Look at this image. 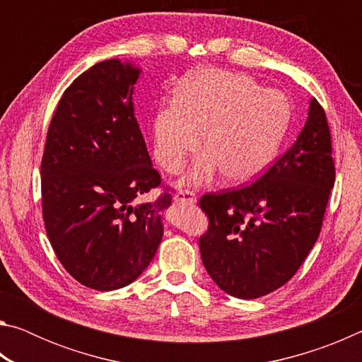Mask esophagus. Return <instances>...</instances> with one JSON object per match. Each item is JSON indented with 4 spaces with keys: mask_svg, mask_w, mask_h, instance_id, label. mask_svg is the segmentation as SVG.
<instances>
[{
    "mask_svg": "<svg viewBox=\"0 0 362 362\" xmlns=\"http://www.w3.org/2000/svg\"><path fill=\"white\" fill-rule=\"evenodd\" d=\"M174 199L179 204H194L196 203V196L193 192H189V189H180L179 193H175Z\"/></svg>",
    "mask_w": 362,
    "mask_h": 362,
    "instance_id": "34e87169",
    "label": "esophagus"
}]
</instances>
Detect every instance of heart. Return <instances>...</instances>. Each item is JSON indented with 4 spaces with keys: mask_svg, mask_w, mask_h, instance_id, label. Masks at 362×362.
I'll return each mask as SVG.
<instances>
[{
    "mask_svg": "<svg viewBox=\"0 0 362 362\" xmlns=\"http://www.w3.org/2000/svg\"><path fill=\"white\" fill-rule=\"evenodd\" d=\"M292 121V103L284 93L263 89L243 73L203 70L187 76L175 100L163 103L153 118V153L169 174L180 173L199 148L207 156L185 175L199 185L217 170L230 183L255 179L276 161Z\"/></svg>",
    "mask_w": 362,
    "mask_h": 362,
    "instance_id": "heart-1",
    "label": "heart"
}]
</instances>
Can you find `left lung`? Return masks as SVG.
Masks as SVG:
<instances>
[{
    "instance_id": "1",
    "label": "left lung",
    "mask_w": 362,
    "mask_h": 362,
    "mask_svg": "<svg viewBox=\"0 0 362 362\" xmlns=\"http://www.w3.org/2000/svg\"><path fill=\"white\" fill-rule=\"evenodd\" d=\"M334 182L326 113L311 99L296 144L259 180L199 199L209 217L201 259L214 283L238 298L284 286L320 236Z\"/></svg>"
}]
</instances>
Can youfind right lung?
<instances>
[{
  "mask_svg": "<svg viewBox=\"0 0 362 362\" xmlns=\"http://www.w3.org/2000/svg\"><path fill=\"white\" fill-rule=\"evenodd\" d=\"M140 69L110 59L65 90L41 161L42 218L52 249L78 283L115 291L136 281L163 240L169 189L153 168L132 94Z\"/></svg>",
  "mask_w": 362,
  "mask_h": 362,
  "instance_id": "obj_1",
  "label": "right lung"
}]
</instances>
